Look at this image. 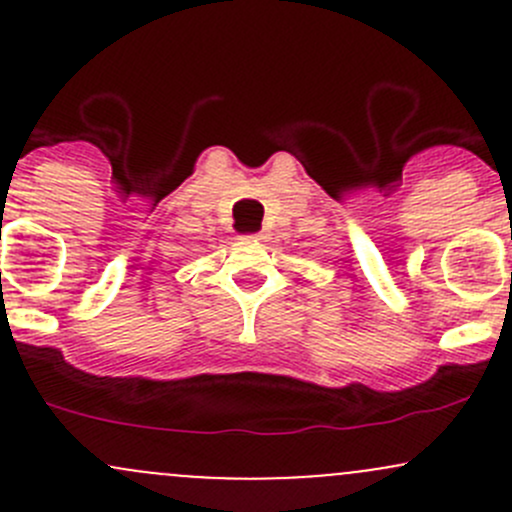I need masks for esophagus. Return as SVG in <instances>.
Masks as SVG:
<instances>
[{"label": "esophagus", "mask_w": 512, "mask_h": 512, "mask_svg": "<svg viewBox=\"0 0 512 512\" xmlns=\"http://www.w3.org/2000/svg\"><path fill=\"white\" fill-rule=\"evenodd\" d=\"M257 240H267V237H270V232H267V230H262V232H257Z\"/></svg>", "instance_id": "1"}]
</instances>
